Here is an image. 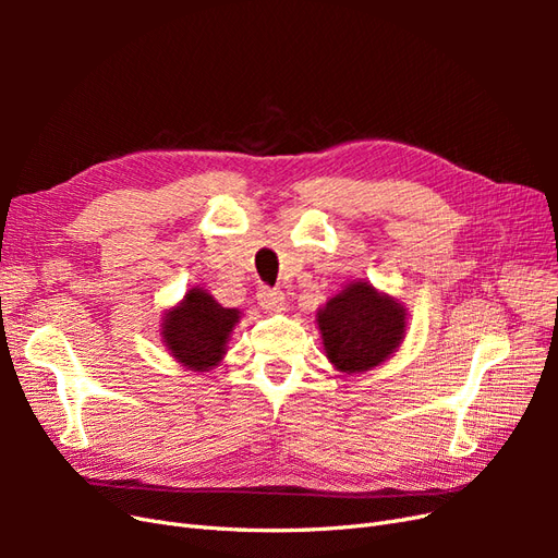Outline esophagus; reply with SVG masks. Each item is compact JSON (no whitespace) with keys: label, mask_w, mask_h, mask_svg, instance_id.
<instances>
[{"label":"esophagus","mask_w":558,"mask_h":558,"mask_svg":"<svg viewBox=\"0 0 558 558\" xmlns=\"http://www.w3.org/2000/svg\"><path fill=\"white\" fill-rule=\"evenodd\" d=\"M258 305L267 312H281V310H286V295L277 289H260Z\"/></svg>","instance_id":"34e87169"}]
</instances>
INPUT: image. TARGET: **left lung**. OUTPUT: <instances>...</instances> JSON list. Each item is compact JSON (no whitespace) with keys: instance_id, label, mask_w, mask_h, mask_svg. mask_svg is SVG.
<instances>
[{"instance_id":"8db88e82","label":"left lung","mask_w":558,"mask_h":558,"mask_svg":"<svg viewBox=\"0 0 558 558\" xmlns=\"http://www.w3.org/2000/svg\"><path fill=\"white\" fill-rule=\"evenodd\" d=\"M328 361L342 373H365L398 349L404 335V310L393 298L379 295L359 281L328 300L318 312Z\"/></svg>"}]
</instances>
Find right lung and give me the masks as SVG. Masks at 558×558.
<instances>
[{
  "instance_id": "obj_1",
  "label": "right lung",
  "mask_w": 558,
  "mask_h": 558,
  "mask_svg": "<svg viewBox=\"0 0 558 558\" xmlns=\"http://www.w3.org/2000/svg\"><path fill=\"white\" fill-rule=\"evenodd\" d=\"M238 318V310L221 307L209 293L191 289L181 305L165 316L162 340L179 363L195 373H207L226 353Z\"/></svg>"
}]
</instances>
